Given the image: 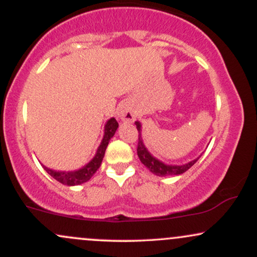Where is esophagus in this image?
I'll list each match as a JSON object with an SVG mask.
<instances>
[{"mask_svg":"<svg viewBox=\"0 0 257 257\" xmlns=\"http://www.w3.org/2000/svg\"><path fill=\"white\" fill-rule=\"evenodd\" d=\"M118 117L120 120H123V122H133L137 116H135V111L134 108H133V106L125 102V104L119 106Z\"/></svg>","mask_w":257,"mask_h":257,"instance_id":"1","label":"esophagus"}]
</instances>
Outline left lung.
<instances>
[{
  "mask_svg": "<svg viewBox=\"0 0 257 257\" xmlns=\"http://www.w3.org/2000/svg\"><path fill=\"white\" fill-rule=\"evenodd\" d=\"M135 124H137V128L139 132V140H138V149H137L139 159H140L141 163H143L144 166L150 170V172L156 174V175L158 176L180 175V174L187 172V170L190 169V168L199 159L198 157L197 159H194V161L190 162V163L182 164V166H168V164L162 163L161 161H158L157 158L153 157V156H151V153L147 151L145 145H144L143 140H141V134H140L141 124L139 122L135 123Z\"/></svg>",
  "mask_w": 257,
  "mask_h": 257,
  "instance_id": "8db88e82",
  "label": "left lung"
}]
</instances>
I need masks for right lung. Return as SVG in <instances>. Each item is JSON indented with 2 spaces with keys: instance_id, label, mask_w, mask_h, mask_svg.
<instances>
[{
  "instance_id": "add662e5",
  "label": "right lung",
  "mask_w": 257,
  "mask_h": 257,
  "mask_svg": "<svg viewBox=\"0 0 257 257\" xmlns=\"http://www.w3.org/2000/svg\"><path fill=\"white\" fill-rule=\"evenodd\" d=\"M117 128H118V122H117L114 118H111L107 120L105 125V134L104 139H102L101 144H100L98 151H96L95 157H94L89 163L87 164L82 169L76 170V172H54V170L48 169V168L44 167L46 172L54 178L57 181L61 182L63 185L67 186H73V185H81L83 182H87L94 174L96 173V170L99 169L100 166H101L102 158H104L106 147L108 145V141L110 139L113 137L114 133H116Z\"/></svg>"
}]
</instances>
